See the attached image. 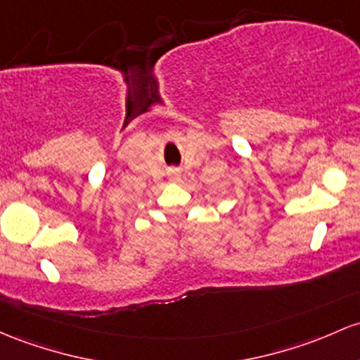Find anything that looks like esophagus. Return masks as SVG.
Here are the masks:
<instances>
[{
    "label": "esophagus",
    "instance_id": "esophagus-1",
    "mask_svg": "<svg viewBox=\"0 0 360 360\" xmlns=\"http://www.w3.org/2000/svg\"><path fill=\"white\" fill-rule=\"evenodd\" d=\"M174 176H179V174H177V172H174Z\"/></svg>",
    "mask_w": 360,
    "mask_h": 360
}]
</instances>
